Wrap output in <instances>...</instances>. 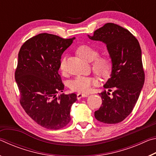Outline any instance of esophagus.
Here are the masks:
<instances>
[{
    "label": "esophagus",
    "mask_w": 156,
    "mask_h": 156,
    "mask_svg": "<svg viewBox=\"0 0 156 156\" xmlns=\"http://www.w3.org/2000/svg\"><path fill=\"white\" fill-rule=\"evenodd\" d=\"M89 96V94H81V93H78L77 94V98L78 100H80L82 98H85V97H87Z\"/></svg>",
    "instance_id": "34e87169"
}]
</instances>
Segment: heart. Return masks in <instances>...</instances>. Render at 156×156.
Here are the masks:
<instances>
[{
	"label": "heart",
	"mask_w": 156,
	"mask_h": 156,
	"mask_svg": "<svg viewBox=\"0 0 156 156\" xmlns=\"http://www.w3.org/2000/svg\"><path fill=\"white\" fill-rule=\"evenodd\" d=\"M81 58L87 62H91V67L94 73L102 78H107L112 69V62L107 56H98L99 51L88 44H83L76 50ZM66 58L63 57L60 62L59 68L62 72H65ZM97 84V80L92 76H79L70 82L69 88L79 93H87L92 87Z\"/></svg>",
	"instance_id": "b5f03b06"
}]
</instances>
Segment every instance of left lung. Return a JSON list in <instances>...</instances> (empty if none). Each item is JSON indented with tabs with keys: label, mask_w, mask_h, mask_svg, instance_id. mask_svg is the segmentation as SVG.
Returning a JSON list of instances; mask_svg holds the SVG:
<instances>
[{
	"label": "left lung",
	"mask_w": 156,
	"mask_h": 156,
	"mask_svg": "<svg viewBox=\"0 0 156 156\" xmlns=\"http://www.w3.org/2000/svg\"><path fill=\"white\" fill-rule=\"evenodd\" d=\"M88 37L106 44L112 62L111 77L104 85L109 91L105 90L99 94L102 102L95 112V118L105 124L120 122L133 109L144 83L139 42L130 31L111 23ZM112 89V96L110 97L109 92Z\"/></svg>",
	"instance_id": "8db88e82"
}]
</instances>
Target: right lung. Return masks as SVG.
Wrapping results in <instances>:
<instances>
[{"mask_svg":"<svg viewBox=\"0 0 156 156\" xmlns=\"http://www.w3.org/2000/svg\"><path fill=\"white\" fill-rule=\"evenodd\" d=\"M74 38L40 34L26 41L18 53L15 79L20 105L31 119L46 129L56 130L68 125L71 107L77 100L75 94L56 96L65 87L58 73L61 56Z\"/></svg>","mask_w":156,"mask_h":156,"instance_id":"obj_1","label":"right lung"}]
</instances>
